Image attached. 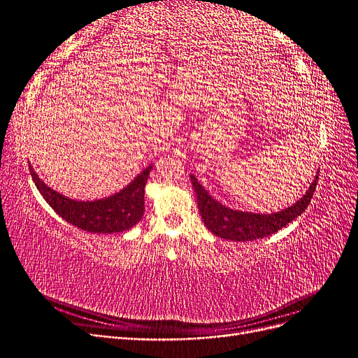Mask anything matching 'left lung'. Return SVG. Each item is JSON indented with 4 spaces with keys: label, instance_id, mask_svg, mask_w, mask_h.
<instances>
[{
    "label": "left lung",
    "instance_id": "obj_1",
    "mask_svg": "<svg viewBox=\"0 0 358 358\" xmlns=\"http://www.w3.org/2000/svg\"><path fill=\"white\" fill-rule=\"evenodd\" d=\"M191 182L194 191L197 194L201 220L204 225L208 227V230L215 236L221 237V239L249 242L276 233L305 212L308 204L310 203V199L313 197V192H315L318 173L315 179L312 180L305 196L292 206H289V208L276 213H252L230 209L213 199L208 189H204L203 185H200V182L194 175H191Z\"/></svg>",
    "mask_w": 358,
    "mask_h": 358
}]
</instances>
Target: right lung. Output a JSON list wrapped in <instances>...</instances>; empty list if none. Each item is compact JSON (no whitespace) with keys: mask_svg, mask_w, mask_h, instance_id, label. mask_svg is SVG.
I'll return each instance as SVG.
<instances>
[{"mask_svg":"<svg viewBox=\"0 0 358 358\" xmlns=\"http://www.w3.org/2000/svg\"><path fill=\"white\" fill-rule=\"evenodd\" d=\"M152 164L146 167L128 185L110 197L82 201L57 192L43 182L29 164L31 178L50 208L62 220L90 233L127 231L142 220L145 212V187Z\"/></svg>","mask_w":358,"mask_h":358,"instance_id":"1","label":"right lung"}]
</instances>
